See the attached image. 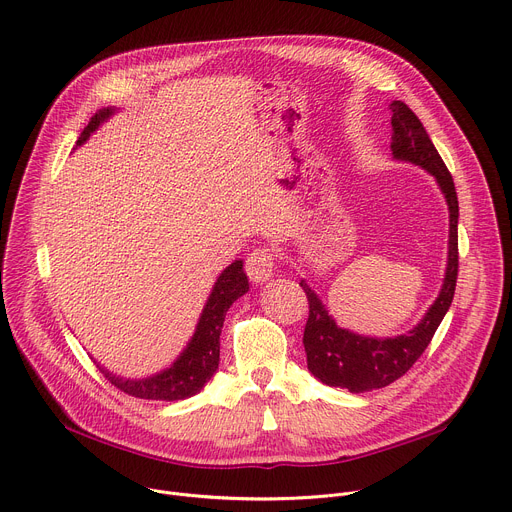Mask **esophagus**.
Wrapping results in <instances>:
<instances>
[{"mask_svg":"<svg viewBox=\"0 0 512 512\" xmlns=\"http://www.w3.org/2000/svg\"><path fill=\"white\" fill-rule=\"evenodd\" d=\"M273 269H275V255L265 247L253 249L245 261V271L249 279L255 283L267 281L273 275Z\"/></svg>","mask_w":512,"mask_h":512,"instance_id":"obj_1","label":"esophagus"}]
</instances>
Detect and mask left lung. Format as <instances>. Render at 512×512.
Returning a JSON list of instances; mask_svg holds the SVG:
<instances>
[{"label":"left lung","mask_w":512,"mask_h":512,"mask_svg":"<svg viewBox=\"0 0 512 512\" xmlns=\"http://www.w3.org/2000/svg\"><path fill=\"white\" fill-rule=\"evenodd\" d=\"M391 150L397 160L413 162L435 176L450 206V253L448 271L440 298L429 308L425 318L409 332L397 338H364L342 330L328 316L314 291L302 281L310 314L304 328V348L308 369L330 387H342L350 393H364L391 385L401 379L417 358L425 352L437 326L442 324L452 306L458 281V196L450 170L437 154L419 117L403 103H391Z\"/></svg>","instance_id":"8db88e82"}]
</instances>
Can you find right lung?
Returning a JSON list of instances; mask_svg holds the SVG:
<instances>
[{"label": "right lung", "instance_id": "1", "mask_svg": "<svg viewBox=\"0 0 512 512\" xmlns=\"http://www.w3.org/2000/svg\"><path fill=\"white\" fill-rule=\"evenodd\" d=\"M113 111L101 109L97 111L89 125L83 129L77 145H81L103 119H107ZM249 291V281L243 271V261L231 263L221 277L216 279L212 294L204 306L196 332L182 352V356L172 364L164 373L141 379V381H123L99 367L103 377L117 387L119 391L135 397V399H162V401H178L196 395L204 383L214 375L218 369V360H221V330L225 316L235 300Z\"/></svg>", "mask_w": 512, "mask_h": 512}]
</instances>
